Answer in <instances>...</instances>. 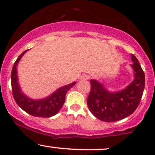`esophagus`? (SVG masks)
I'll return each instance as SVG.
<instances>
[{
  "instance_id": "1",
  "label": "esophagus",
  "mask_w": 155,
  "mask_h": 155,
  "mask_svg": "<svg viewBox=\"0 0 155 155\" xmlns=\"http://www.w3.org/2000/svg\"><path fill=\"white\" fill-rule=\"evenodd\" d=\"M89 79V76L86 74H83L82 76H81V79L82 80H87Z\"/></svg>"
}]
</instances>
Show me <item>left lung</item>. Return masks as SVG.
I'll list each match as a JSON object with an SVG mask.
<instances>
[{
    "label": "left lung",
    "instance_id": "8db88e82",
    "mask_svg": "<svg viewBox=\"0 0 155 155\" xmlns=\"http://www.w3.org/2000/svg\"><path fill=\"white\" fill-rule=\"evenodd\" d=\"M134 62V80L124 90L109 92L101 83L91 79L87 104L91 112L105 122L119 121L129 116L137 109L145 88V73L138 59L131 54Z\"/></svg>",
    "mask_w": 155,
    "mask_h": 155
}]
</instances>
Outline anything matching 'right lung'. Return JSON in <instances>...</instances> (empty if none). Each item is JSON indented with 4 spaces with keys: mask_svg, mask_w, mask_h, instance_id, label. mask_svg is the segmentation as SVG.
Here are the masks:
<instances>
[{
    "mask_svg": "<svg viewBox=\"0 0 155 155\" xmlns=\"http://www.w3.org/2000/svg\"><path fill=\"white\" fill-rule=\"evenodd\" d=\"M26 51L27 50L18 56L12 67V73H11V85H12V95L18 107L27 113L33 116L49 118L56 115L60 111L64 104L65 95L67 92L73 85H75L76 82L59 87L54 93L44 99L32 100L28 97L25 94L21 92L18 83V78H17V65L20 59Z\"/></svg>",
    "mask_w": 155,
    "mask_h": 155,
    "instance_id": "obj_1",
    "label": "right lung"
}]
</instances>
